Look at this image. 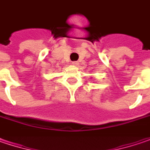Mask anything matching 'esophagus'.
I'll return each instance as SVG.
<instances>
[{
	"instance_id": "34e87169",
	"label": "esophagus",
	"mask_w": 150,
	"mask_h": 150,
	"mask_svg": "<svg viewBox=\"0 0 150 150\" xmlns=\"http://www.w3.org/2000/svg\"><path fill=\"white\" fill-rule=\"evenodd\" d=\"M72 64L75 65V66H78V65H79V62H78V61H73V62H72Z\"/></svg>"
}]
</instances>
